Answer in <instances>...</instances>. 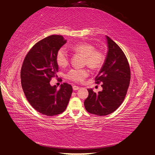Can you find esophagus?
I'll return each mask as SVG.
<instances>
[{"label":"esophagus","mask_w":155,"mask_h":155,"mask_svg":"<svg viewBox=\"0 0 155 155\" xmlns=\"http://www.w3.org/2000/svg\"><path fill=\"white\" fill-rule=\"evenodd\" d=\"M79 89H80V87H79L78 86H73V90H74V91H77V90H78Z\"/></svg>","instance_id":"esophagus-1"}]
</instances>
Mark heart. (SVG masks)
<instances>
[{
	"label": "heart",
	"instance_id": "b5f03b06",
	"mask_svg": "<svg viewBox=\"0 0 155 155\" xmlns=\"http://www.w3.org/2000/svg\"><path fill=\"white\" fill-rule=\"evenodd\" d=\"M75 53H79L84 57V63L88 67L97 69L103 65L105 61V56L102 52L95 50L91 44L87 43H79L71 47ZM56 62L59 67L64 68L69 63V56L64 47L60 48L56 54ZM89 75V71L86 69H72L67 74L69 80L74 82H81Z\"/></svg>",
	"mask_w": 155,
	"mask_h": 155
}]
</instances>
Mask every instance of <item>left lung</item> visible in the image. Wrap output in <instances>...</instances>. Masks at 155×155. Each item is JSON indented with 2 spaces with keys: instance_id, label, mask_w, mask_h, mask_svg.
<instances>
[{
  "instance_id": "obj_1",
  "label": "left lung",
  "mask_w": 155,
  "mask_h": 155,
  "mask_svg": "<svg viewBox=\"0 0 155 155\" xmlns=\"http://www.w3.org/2000/svg\"><path fill=\"white\" fill-rule=\"evenodd\" d=\"M108 51L102 68L96 78L102 82V90L96 94L87 89L89 95L84 101L87 111L103 116L114 112L121 105L130 80V70L124 53L114 41L106 36Z\"/></svg>"
}]
</instances>
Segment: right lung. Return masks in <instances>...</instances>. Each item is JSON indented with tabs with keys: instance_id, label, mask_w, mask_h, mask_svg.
Returning <instances> with one entry per match:
<instances>
[{
	"instance_id": "1",
	"label": "right lung",
	"mask_w": 155,
	"mask_h": 155,
	"mask_svg": "<svg viewBox=\"0 0 155 155\" xmlns=\"http://www.w3.org/2000/svg\"><path fill=\"white\" fill-rule=\"evenodd\" d=\"M61 35H51L35 45L24 59L21 71V86L28 102L42 114L55 116L64 112L71 96V85L64 83L58 89L50 80L57 76L58 50L66 43Z\"/></svg>"
}]
</instances>
